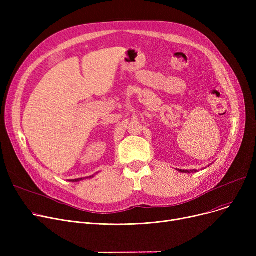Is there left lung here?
<instances>
[{
  "label": "left lung",
  "mask_w": 256,
  "mask_h": 256,
  "mask_svg": "<svg viewBox=\"0 0 256 256\" xmlns=\"http://www.w3.org/2000/svg\"><path fill=\"white\" fill-rule=\"evenodd\" d=\"M180 172H184V173H192V172H197L196 169H192V170H182V169H178Z\"/></svg>",
  "instance_id": "1"
}]
</instances>
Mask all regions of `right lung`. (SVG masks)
<instances>
[{"label": "right lung", "instance_id": "1", "mask_svg": "<svg viewBox=\"0 0 256 256\" xmlns=\"http://www.w3.org/2000/svg\"><path fill=\"white\" fill-rule=\"evenodd\" d=\"M93 178V176H88V178ZM84 178H76V180H70V182H80V180H83Z\"/></svg>", "mask_w": 256, "mask_h": 256}]
</instances>
